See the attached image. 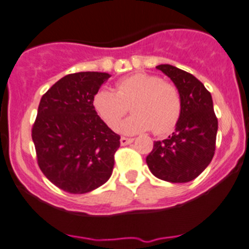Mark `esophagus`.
Returning <instances> with one entry per match:
<instances>
[{
  "label": "esophagus",
  "instance_id": "34e87169",
  "mask_svg": "<svg viewBox=\"0 0 249 249\" xmlns=\"http://www.w3.org/2000/svg\"><path fill=\"white\" fill-rule=\"evenodd\" d=\"M132 141H134V139L124 138V136H122V138H120V145H122V146H126V145H129V143H131Z\"/></svg>",
  "mask_w": 249,
  "mask_h": 249
}]
</instances>
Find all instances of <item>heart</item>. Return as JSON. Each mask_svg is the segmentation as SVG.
<instances>
[{"label":"heart","mask_w":249,"mask_h":249,"mask_svg":"<svg viewBox=\"0 0 249 249\" xmlns=\"http://www.w3.org/2000/svg\"><path fill=\"white\" fill-rule=\"evenodd\" d=\"M92 106L99 119L117 130L131 106L132 115L120 126L126 135L152 129L156 135H166L177 126L182 117V94L177 86L164 82L160 76L134 73L115 85V92L107 88L97 90Z\"/></svg>","instance_id":"b5f03b06"}]
</instances>
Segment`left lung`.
<instances>
[{
    "instance_id": "1",
    "label": "left lung",
    "mask_w": 249,
    "mask_h": 249,
    "mask_svg": "<svg viewBox=\"0 0 249 249\" xmlns=\"http://www.w3.org/2000/svg\"><path fill=\"white\" fill-rule=\"evenodd\" d=\"M182 94L183 110L176 130L166 140L155 141L146 163L155 177L171 183L195 179L215 153L217 118L205 86L187 71L159 65Z\"/></svg>"
}]
</instances>
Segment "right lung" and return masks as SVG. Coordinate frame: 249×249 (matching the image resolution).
Instances as JSON below:
<instances>
[{
    "mask_svg": "<svg viewBox=\"0 0 249 249\" xmlns=\"http://www.w3.org/2000/svg\"><path fill=\"white\" fill-rule=\"evenodd\" d=\"M106 72L71 73L41 97L32 139L41 172L71 194H85L110 178L120 136L98 118L93 96Z\"/></svg>",
    "mask_w": 249,
    "mask_h": 249,
    "instance_id": "obj_1",
    "label": "right lung"
}]
</instances>
